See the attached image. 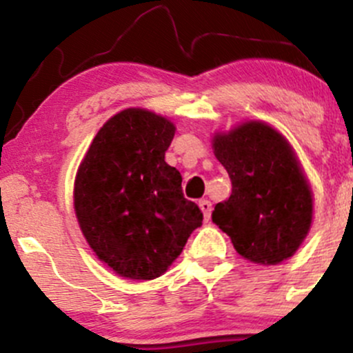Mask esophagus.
Wrapping results in <instances>:
<instances>
[{
  "label": "esophagus",
  "mask_w": 353,
  "mask_h": 353,
  "mask_svg": "<svg viewBox=\"0 0 353 353\" xmlns=\"http://www.w3.org/2000/svg\"><path fill=\"white\" fill-rule=\"evenodd\" d=\"M198 205H199V208H201L203 216H205V222H208L210 215H212V203H210L208 199H199Z\"/></svg>",
  "instance_id": "esophagus-1"
}]
</instances>
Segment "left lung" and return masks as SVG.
Listing matches in <instances>:
<instances>
[{
	"instance_id": "obj_1",
	"label": "left lung",
	"mask_w": 353,
	"mask_h": 353,
	"mask_svg": "<svg viewBox=\"0 0 353 353\" xmlns=\"http://www.w3.org/2000/svg\"><path fill=\"white\" fill-rule=\"evenodd\" d=\"M213 152L229 172L232 194L212 220L241 256L259 265L290 258L312 222V193L288 141L270 124L248 121L213 137Z\"/></svg>"
}]
</instances>
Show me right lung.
<instances>
[{
	"instance_id": "add662e5",
	"label": "right lung",
	"mask_w": 353,
	"mask_h": 353,
	"mask_svg": "<svg viewBox=\"0 0 353 353\" xmlns=\"http://www.w3.org/2000/svg\"><path fill=\"white\" fill-rule=\"evenodd\" d=\"M176 126L131 108L99 130L78 167L74 213L88 245L124 279L154 280L203 222L184 198L183 177L165 162Z\"/></svg>"
}]
</instances>
